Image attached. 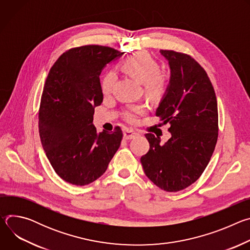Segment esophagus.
<instances>
[{
    "mask_svg": "<svg viewBox=\"0 0 250 250\" xmlns=\"http://www.w3.org/2000/svg\"><path fill=\"white\" fill-rule=\"evenodd\" d=\"M137 136V133L136 132H134L133 130H131V129H125L124 130V138L125 139H132V138H134V137H136Z\"/></svg>",
    "mask_w": 250,
    "mask_h": 250,
    "instance_id": "obj_1",
    "label": "esophagus"
}]
</instances>
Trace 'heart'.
I'll use <instances>...</instances> for the list:
<instances>
[{
	"mask_svg": "<svg viewBox=\"0 0 250 250\" xmlns=\"http://www.w3.org/2000/svg\"><path fill=\"white\" fill-rule=\"evenodd\" d=\"M123 69L127 74L135 78L137 81L144 84L146 95L151 98L160 97L166 88V81L163 76L159 74L158 63L147 53L139 52L133 56L125 59L122 64ZM117 76L114 71L106 72L101 82V89L104 95H108L112 92ZM146 108L144 105H131L125 112V120L129 123H136L138 117L144 115Z\"/></svg>",
	"mask_w": 250,
	"mask_h": 250,
	"instance_id": "obj_1",
	"label": "heart"
}]
</instances>
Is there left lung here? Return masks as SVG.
<instances>
[{"mask_svg":"<svg viewBox=\"0 0 250 250\" xmlns=\"http://www.w3.org/2000/svg\"><path fill=\"white\" fill-rule=\"evenodd\" d=\"M168 61L170 79L155 115L170 125L171 137L146 133L148 152L140 158L146 175L167 192L181 191L202 175L218 140V104L215 90L201 65L191 56L160 50Z\"/></svg>","mask_w":250,"mask_h":250,"instance_id":"left-lung-1","label":"left lung"}]
</instances>
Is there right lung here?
<instances>
[{
  "label": "right lung",
  "mask_w": 250,
  "mask_h": 250,
  "mask_svg": "<svg viewBox=\"0 0 250 250\" xmlns=\"http://www.w3.org/2000/svg\"><path fill=\"white\" fill-rule=\"evenodd\" d=\"M123 54L101 45L77 47L63 53L49 71L41 101L40 135L51 166L68 183L96 181L121 146L119 126L98 132L93 119L103 102L100 74Z\"/></svg>",
  "instance_id": "right-lung-1"
}]
</instances>
